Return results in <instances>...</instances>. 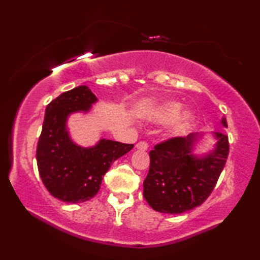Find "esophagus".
I'll return each instance as SVG.
<instances>
[{"label": "esophagus", "instance_id": "1", "mask_svg": "<svg viewBox=\"0 0 260 260\" xmlns=\"http://www.w3.org/2000/svg\"><path fill=\"white\" fill-rule=\"evenodd\" d=\"M135 147H137V149H139V150H147L148 149V143L141 141V142L137 143V146H135Z\"/></svg>", "mask_w": 260, "mask_h": 260}]
</instances>
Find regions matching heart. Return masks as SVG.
I'll return each mask as SVG.
<instances>
[{
  "instance_id": "1",
  "label": "heart",
  "mask_w": 260,
  "mask_h": 260,
  "mask_svg": "<svg viewBox=\"0 0 260 260\" xmlns=\"http://www.w3.org/2000/svg\"><path fill=\"white\" fill-rule=\"evenodd\" d=\"M146 119L152 123H163L166 125V133L170 138L182 137L193 125L196 114L193 110L185 108L177 101H166L151 108L146 113Z\"/></svg>"
}]
</instances>
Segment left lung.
<instances>
[{
  "mask_svg": "<svg viewBox=\"0 0 260 260\" xmlns=\"http://www.w3.org/2000/svg\"><path fill=\"white\" fill-rule=\"evenodd\" d=\"M221 123L226 127L225 118ZM213 149L197 150L205 133H191L155 146L149 152L150 168L143 182V197L150 207L164 214H180L198 207L211 194L229 152L228 137L213 132Z\"/></svg>",
  "mask_w": 260,
  "mask_h": 260,
  "instance_id": "8db88e82",
  "label": "left lung"
}]
</instances>
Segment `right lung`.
<instances>
[{"label": "right lung", "mask_w": 260, "mask_h": 260, "mask_svg": "<svg viewBox=\"0 0 260 260\" xmlns=\"http://www.w3.org/2000/svg\"><path fill=\"white\" fill-rule=\"evenodd\" d=\"M97 101L88 86L80 85L53 100L45 112L37 164L45 187L64 203H84L96 196L111 164L134 147L106 139L91 147L73 141L68 118L88 113Z\"/></svg>", "instance_id": "right-lung-1"}]
</instances>
